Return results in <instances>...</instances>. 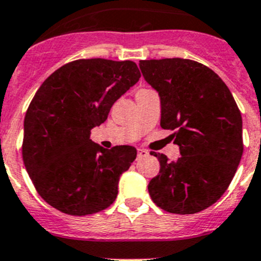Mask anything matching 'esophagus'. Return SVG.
<instances>
[{"instance_id":"esophagus-1","label":"esophagus","mask_w":261,"mask_h":261,"mask_svg":"<svg viewBox=\"0 0 261 261\" xmlns=\"http://www.w3.org/2000/svg\"><path fill=\"white\" fill-rule=\"evenodd\" d=\"M147 154H148V151L144 148H138L137 149V156H138V159H142V157H146Z\"/></svg>"}]
</instances>
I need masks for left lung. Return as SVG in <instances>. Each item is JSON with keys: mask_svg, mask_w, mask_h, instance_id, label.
Instances as JSON below:
<instances>
[{"mask_svg": "<svg viewBox=\"0 0 261 261\" xmlns=\"http://www.w3.org/2000/svg\"><path fill=\"white\" fill-rule=\"evenodd\" d=\"M144 80L159 91L161 127L171 129L181 156L160 161L148 193L157 207L193 215L215 204L232 181L244 152L242 118L221 77L184 58L139 61Z\"/></svg>", "mask_w": 261, "mask_h": 261, "instance_id": "left-lung-1", "label": "left lung"}]
</instances>
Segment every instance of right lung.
I'll return each mask as SVG.
<instances>
[{
    "mask_svg": "<svg viewBox=\"0 0 261 261\" xmlns=\"http://www.w3.org/2000/svg\"><path fill=\"white\" fill-rule=\"evenodd\" d=\"M139 77L132 61L77 59L54 71L35 92L24 120L22 160L49 205L87 216L113 204L119 176L137 149H105L90 139V132Z\"/></svg>",
    "mask_w": 261,
    "mask_h": 261,
    "instance_id": "add662e5",
    "label": "right lung"
}]
</instances>
